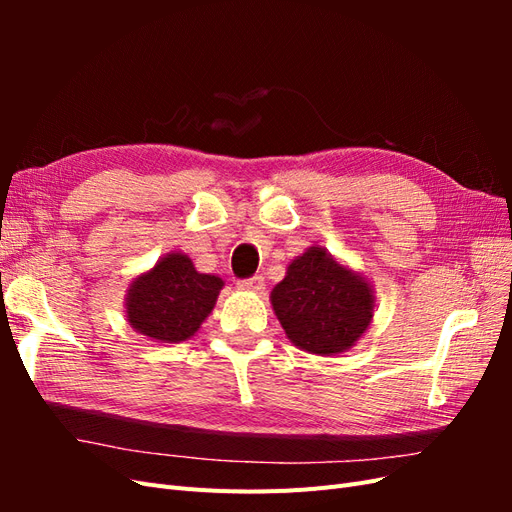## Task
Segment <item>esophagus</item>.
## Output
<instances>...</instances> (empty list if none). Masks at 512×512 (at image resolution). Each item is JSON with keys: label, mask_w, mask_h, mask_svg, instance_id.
<instances>
[{"label": "esophagus", "mask_w": 512, "mask_h": 512, "mask_svg": "<svg viewBox=\"0 0 512 512\" xmlns=\"http://www.w3.org/2000/svg\"><path fill=\"white\" fill-rule=\"evenodd\" d=\"M237 288L245 290V292H256L258 294V292H262V288H265V277L254 275V277H250V280H239Z\"/></svg>", "instance_id": "esophagus-1"}]
</instances>
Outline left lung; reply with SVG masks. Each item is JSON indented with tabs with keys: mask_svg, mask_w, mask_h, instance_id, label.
Returning <instances> with one entry per match:
<instances>
[{
	"mask_svg": "<svg viewBox=\"0 0 512 512\" xmlns=\"http://www.w3.org/2000/svg\"><path fill=\"white\" fill-rule=\"evenodd\" d=\"M273 312L303 352L335 356L356 346L374 320L376 290L367 275L312 245L290 260L271 290Z\"/></svg>",
	"mask_w": 512,
	"mask_h": 512,
	"instance_id": "obj_1",
	"label": "left lung"
}]
</instances>
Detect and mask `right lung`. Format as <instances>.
Segmentation results:
<instances>
[{
    "label": "right lung",
    "instance_id": "right-lung-1",
    "mask_svg": "<svg viewBox=\"0 0 512 512\" xmlns=\"http://www.w3.org/2000/svg\"><path fill=\"white\" fill-rule=\"evenodd\" d=\"M222 288V277L196 271L188 254L168 252L149 271L132 277L123 312L136 333L179 344L198 333Z\"/></svg>",
    "mask_w": 512,
    "mask_h": 512
}]
</instances>
